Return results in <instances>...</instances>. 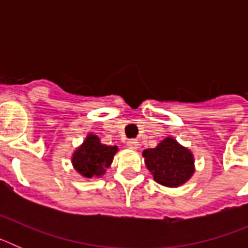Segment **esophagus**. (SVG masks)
<instances>
[{
	"instance_id": "1",
	"label": "esophagus",
	"mask_w": 248,
	"mask_h": 248,
	"mask_svg": "<svg viewBox=\"0 0 248 248\" xmlns=\"http://www.w3.org/2000/svg\"><path fill=\"white\" fill-rule=\"evenodd\" d=\"M126 145H128V148L131 149V150H138V149H139V141L135 139H131L126 143Z\"/></svg>"
}]
</instances>
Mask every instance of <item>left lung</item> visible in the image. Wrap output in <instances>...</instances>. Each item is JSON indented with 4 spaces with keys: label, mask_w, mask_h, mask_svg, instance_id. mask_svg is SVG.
I'll return each instance as SVG.
<instances>
[{
    "label": "left lung",
    "mask_w": 248,
    "mask_h": 248,
    "mask_svg": "<svg viewBox=\"0 0 248 248\" xmlns=\"http://www.w3.org/2000/svg\"><path fill=\"white\" fill-rule=\"evenodd\" d=\"M143 157L154 180L166 187L183 186L195 172L194 154L172 137L161 140L154 149L144 150Z\"/></svg>",
    "instance_id": "obj_1"
}]
</instances>
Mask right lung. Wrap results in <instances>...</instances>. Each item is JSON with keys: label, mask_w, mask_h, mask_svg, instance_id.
Instances as JSON below:
<instances>
[{"label": "right lung", "mask_w": 248, "mask_h": 248, "mask_svg": "<svg viewBox=\"0 0 248 248\" xmlns=\"http://www.w3.org/2000/svg\"><path fill=\"white\" fill-rule=\"evenodd\" d=\"M119 149L117 145L102 144L98 135L89 133L84 141L72 154L71 161L74 170L84 179L102 177L110 168L114 155Z\"/></svg>", "instance_id": "1"}]
</instances>
